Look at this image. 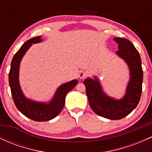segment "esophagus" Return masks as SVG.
Returning <instances> with one entry per match:
<instances>
[{
  "label": "esophagus",
  "mask_w": 152,
  "mask_h": 152,
  "mask_svg": "<svg viewBox=\"0 0 152 152\" xmlns=\"http://www.w3.org/2000/svg\"><path fill=\"white\" fill-rule=\"evenodd\" d=\"M86 76V72H84V71H80L79 72H78V78H81V79H82V78H84Z\"/></svg>",
  "instance_id": "esophagus-1"
}]
</instances>
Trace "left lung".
<instances>
[{
    "mask_svg": "<svg viewBox=\"0 0 152 152\" xmlns=\"http://www.w3.org/2000/svg\"><path fill=\"white\" fill-rule=\"evenodd\" d=\"M114 40L118 44L116 54L124 61L129 70V81L124 96L120 99L108 96L96 76L94 78H86L83 84L94 112L108 119L118 120L129 114L139 104L142 91L143 71L140 55L133 43L126 38L117 37Z\"/></svg>",
    "mask_w": 152,
    "mask_h": 152,
    "instance_id": "8db88e82",
    "label": "left lung"
}]
</instances>
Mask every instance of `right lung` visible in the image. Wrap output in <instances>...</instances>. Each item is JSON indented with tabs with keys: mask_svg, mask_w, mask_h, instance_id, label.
<instances>
[{
	"mask_svg": "<svg viewBox=\"0 0 152 152\" xmlns=\"http://www.w3.org/2000/svg\"><path fill=\"white\" fill-rule=\"evenodd\" d=\"M42 41L41 36H36L22 45L12 59L8 76L12 97L15 106L24 116L36 121H46L56 117L64 108L66 94L78 84L76 79L63 83L58 87L53 98L48 102H36L26 97L19 82L20 61L32 44L41 43Z\"/></svg>",
	"mask_w": 152,
	"mask_h": 152,
	"instance_id": "add662e5",
	"label": "right lung"
}]
</instances>
